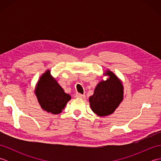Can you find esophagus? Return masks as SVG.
Instances as JSON below:
<instances>
[{
	"mask_svg": "<svg viewBox=\"0 0 161 161\" xmlns=\"http://www.w3.org/2000/svg\"><path fill=\"white\" fill-rule=\"evenodd\" d=\"M76 97H81V98H84L85 97V95L84 94H81V93H76Z\"/></svg>",
	"mask_w": 161,
	"mask_h": 161,
	"instance_id": "34e87169",
	"label": "esophagus"
}]
</instances>
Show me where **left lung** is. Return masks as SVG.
<instances>
[{"mask_svg": "<svg viewBox=\"0 0 161 161\" xmlns=\"http://www.w3.org/2000/svg\"><path fill=\"white\" fill-rule=\"evenodd\" d=\"M107 74L109 78L99 83L89 97L91 109L99 116L113 114L123 99V86L118 78L111 71Z\"/></svg>", "mask_w": 161, "mask_h": 161, "instance_id": "8db88e82", "label": "left lung"}]
</instances>
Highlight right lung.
Wrapping results in <instances>:
<instances>
[{"label":"right lung","mask_w":161,"mask_h":161,"mask_svg":"<svg viewBox=\"0 0 161 161\" xmlns=\"http://www.w3.org/2000/svg\"><path fill=\"white\" fill-rule=\"evenodd\" d=\"M36 95L42 108L53 114L62 111L70 96L64 92L55 80L47 71L40 78L36 88Z\"/></svg>","instance_id":"right-lung-1"}]
</instances>
